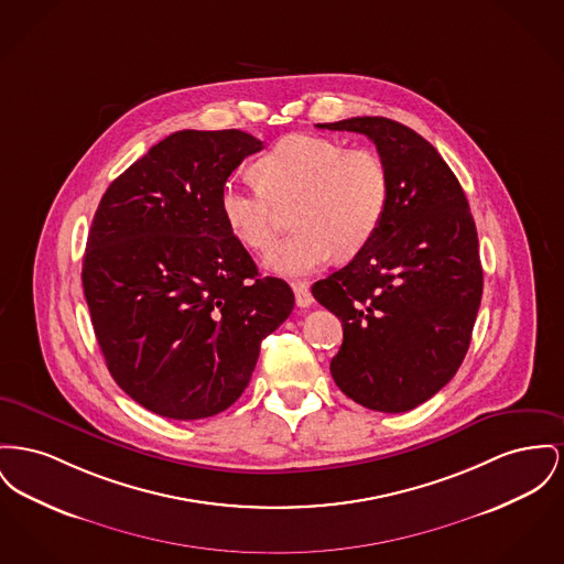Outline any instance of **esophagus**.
<instances>
[{"label": "esophagus", "instance_id": "esophagus-1", "mask_svg": "<svg viewBox=\"0 0 564 564\" xmlns=\"http://www.w3.org/2000/svg\"><path fill=\"white\" fill-rule=\"evenodd\" d=\"M292 290L296 294V304H299L300 308H311L313 306L315 300L311 296V290H308V285L304 281H294Z\"/></svg>", "mask_w": 564, "mask_h": 564}]
</instances>
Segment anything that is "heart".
<instances>
[{
  "mask_svg": "<svg viewBox=\"0 0 564 564\" xmlns=\"http://www.w3.org/2000/svg\"><path fill=\"white\" fill-rule=\"evenodd\" d=\"M260 181L232 174L219 192L230 232L249 249L264 251L276 236V213L294 208L299 232L265 256V265L285 276L308 274L332 256L351 258L379 232L390 204V170L370 149L311 133L279 140L258 162Z\"/></svg>",
  "mask_w": 564,
  "mask_h": 564,
  "instance_id": "b5f03b06",
  "label": "heart"
}]
</instances>
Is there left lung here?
I'll return each instance as SVG.
<instances>
[{
    "instance_id": "left-lung-1",
    "label": "left lung",
    "mask_w": 564,
    "mask_h": 564,
    "mask_svg": "<svg viewBox=\"0 0 564 564\" xmlns=\"http://www.w3.org/2000/svg\"><path fill=\"white\" fill-rule=\"evenodd\" d=\"M368 135L390 170L386 219L311 292L343 324L334 383L366 409L402 413L463 365L484 292L479 240L456 174L426 138L386 117L317 123Z\"/></svg>"
}]
</instances>
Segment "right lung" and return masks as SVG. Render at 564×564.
Instances as JSON below:
<instances>
[{"mask_svg": "<svg viewBox=\"0 0 564 564\" xmlns=\"http://www.w3.org/2000/svg\"><path fill=\"white\" fill-rule=\"evenodd\" d=\"M262 140L240 130L170 133L110 183L94 215L83 290L117 386L170 420L232 406L260 343L294 308L230 232L219 192Z\"/></svg>", "mask_w": 564, "mask_h": 564, "instance_id": "right-lung-1", "label": "right lung"}]
</instances>
